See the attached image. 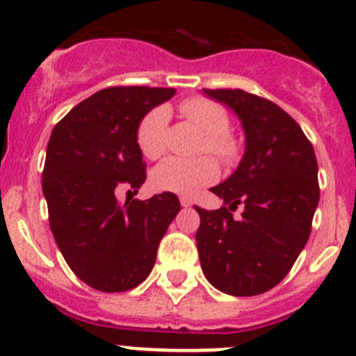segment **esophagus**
Returning <instances> with one entry per match:
<instances>
[{
    "label": "esophagus",
    "instance_id": "34e87169",
    "mask_svg": "<svg viewBox=\"0 0 356 356\" xmlns=\"http://www.w3.org/2000/svg\"><path fill=\"white\" fill-rule=\"evenodd\" d=\"M179 200H181V205L182 207H191L193 205V200L189 198V196H181V198H179Z\"/></svg>",
    "mask_w": 356,
    "mask_h": 356
}]
</instances>
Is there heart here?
Segmentation results:
<instances>
[{"label": "heart", "mask_w": 356, "mask_h": 356, "mask_svg": "<svg viewBox=\"0 0 356 356\" xmlns=\"http://www.w3.org/2000/svg\"><path fill=\"white\" fill-rule=\"evenodd\" d=\"M179 113L205 134L202 143L203 153L209 151L224 163H231L236 160L240 146H238L236 139L227 132L231 122L222 106L209 101V99L193 97L181 102ZM167 109H151L140 120L139 129H137V146H139L140 153L149 160L160 158L167 146ZM217 175H219V168L212 158H198V160L167 158L153 170L151 184L158 191L188 196L198 191L203 186L212 184Z\"/></svg>", "instance_id": "1"}]
</instances>
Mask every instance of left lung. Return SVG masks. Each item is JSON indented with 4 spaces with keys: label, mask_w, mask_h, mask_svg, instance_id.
Masks as SVG:
<instances>
[{
    "label": "left lung",
    "mask_w": 356,
    "mask_h": 356,
    "mask_svg": "<svg viewBox=\"0 0 356 356\" xmlns=\"http://www.w3.org/2000/svg\"><path fill=\"white\" fill-rule=\"evenodd\" d=\"M203 94L238 116L245 153L236 170L210 188L228 207H195L200 262L217 291L257 296L287 277L312 233L320 200L315 149L294 118L268 99L240 88ZM238 204L244 212L233 220Z\"/></svg>",
    "instance_id": "obj_1"
}]
</instances>
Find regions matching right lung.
I'll use <instances>...</instances> for the list:
<instances>
[{"mask_svg":"<svg viewBox=\"0 0 356 356\" xmlns=\"http://www.w3.org/2000/svg\"><path fill=\"white\" fill-rule=\"evenodd\" d=\"M175 88L111 86L79 102L51 130L43 195L55 243L72 273L101 292H125L147 278L158 245L181 210L174 193L118 203L146 181L139 123Z\"/></svg>","mask_w":356,"mask_h":356,"instance_id":"1","label":"right lung"}]
</instances>
